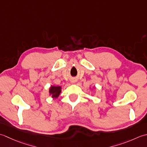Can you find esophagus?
<instances>
[{
	"label": "esophagus",
	"mask_w": 147,
	"mask_h": 147,
	"mask_svg": "<svg viewBox=\"0 0 147 147\" xmlns=\"http://www.w3.org/2000/svg\"><path fill=\"white\" fill-rule=\"evenodd\" d=\"M71 82H72V83H74V82H75V81H74V80H71Z\"/></svg>",
	"instance_id": "1"
}]
</instances>
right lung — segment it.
I'll list each match as a JSON object with an SVG mask.
<instances>
[{"label": "right lung", "instance_id": "right-lung-1", "mask_svg": "<svg viewBox=\"0 0 147 147\" xmlns=\"http://www.w3.org/2000/svg\"><path fill=\"white\" fill-rule=\"evenodd\" d=\"M49 94L51 95L53 99L58 98L61 92V88L60 86H51L49 88Z\"/></svg>", "mask_w": 147, "mask_h": 147}]
</instances>
